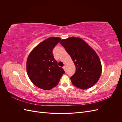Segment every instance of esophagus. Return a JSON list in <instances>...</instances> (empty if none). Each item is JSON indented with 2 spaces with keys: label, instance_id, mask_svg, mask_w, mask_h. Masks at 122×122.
<instances>
[{
  "label": "esophagus",
  "instance_id": "1",
  "mask_svg": "<svg viewBox=\"0 0 122 122\" xmlns=\"http://www.w3.org/2000/svg\"><path fill=\"white\" fill-rule=\"evenodd\" d=\"M62 68L64 69V70H65V71H66V66H64L63 67H62Z\"/></svg>",
  "mask_w": 122,
  "mask_h": 122
}]
</instances>
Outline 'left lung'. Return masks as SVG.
I'll use <instances>...</instances> for the list:
<instances>
[{"instance_id":"8db88e82","label":"left lung","mask_w":122,"mask_h":122,"mask_svg":"<svg viewBox=\"0 0 122 122\" xmlns=\"http://www.w3.org/2000/svg\"><path fill=\"white\" fill-rule=\"evenodd\" d=\"M60 44L71 57L76 71L70 77L72 83L81 89L93 86L98 81L102 72L100 60L95 51L79 38L61 40Z\"/></svg>"}]
</instances>
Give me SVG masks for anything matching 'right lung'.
I'll use <instances>...</instances> for the list:
<instances>
[{"mask_svg":"<svg viewBox=\"0 0 122 122\" xmlns=\"http://www.w3.org/2000/svg\"><path fill=\"white\" fill-rule=\"evenodd\" d=\"M60 38L50 37L40 43L28 57L26 70L28 76L36 86L49 90L58 84L65 73L57 65L52 51L60 41Z\"/></svg>","mask_w":122,"mask_h":122,"instance_id":"obj_1","label":"right lung"}]
</instances>
